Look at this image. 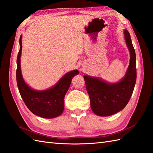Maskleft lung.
Here are the masks:
<instances>
[{"instance_id": "obj_1", "label": "left lung", "mask_w": 153, "mask_h": 153, "mask_svg": "<svg viewBox=\"0 0 153 153\" xmlns=\"http://www.w3.org/2000/svg\"><path fill=\"white\" fill-rule=\"evenodd\" d=\"M130 52L128 68L125 76L116 83H108L98 77L84 75L85 87L92 111L99 116H109L122 110L131 97L136 81V53L128 30H124Z\"/></svg>"}]
</instances>
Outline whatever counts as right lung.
Returning <instances> with one entry per match:
<instances>
[{"mask_svg": "<svg viewBox=\"0 0 153 153\" xmlns=\"http://www.w3.org/2000/svg\"><path fill=\"white\" fill-rule=\"evenodd\" d=\"M20 49L17 58L16 79L19 91L24 102L32 112L43 118L52 119L60 115L64 109V97L74 76L79 74L78 70L65 74L52 88L45 90H35L25 82L22 76L21 56L22 36L19 39Z\"/></svg>", "mask_w": 153, "mask_h": 153, "instance_id": "add662e5", "label": "right lung"}]
</instances>
